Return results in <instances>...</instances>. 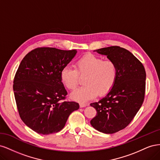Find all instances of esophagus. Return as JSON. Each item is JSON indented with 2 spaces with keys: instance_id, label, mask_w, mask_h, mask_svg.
Segmentation results:
<instances>
[{
  "instance_id": "1",
  "label": "esophagus",
  "mask_w": 160,
  "mask_h": 160,
  "mask_svg": "<svg viewBox=\"0 0 160 160\" xmlns=\"http://www.w3.org/2000/svg\"><path fill=\"white\" fill-rule=\"evenodd\" d=\"M80 108H85L86 106H87V104H85V103H80Z\"/></svg>"
}]
</instances>
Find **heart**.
I'll return each mask as SVG.
<instances>
[{
  "label": "heart",
  "instance_id": "obj_1",
  "mask_svg": "<svg viewBox=\"0 0 160 160\" xmlns=\"http://www.w3.org/2000/svg\"><path fill=\"white\" fill-rule=\"evenodd\" d=\"M75 69L65 67L61 71L62 83L69 90L78 85L80 77H85V86L76 89L71 98L81 103L93 99L99 95L107 94L115 85L118 77L116 64L111 61H104L102 58L93 55H86L77 60Z\"/></svg>",
  "mask_w": 160,
  "mask_h": 160
}]
</instances>
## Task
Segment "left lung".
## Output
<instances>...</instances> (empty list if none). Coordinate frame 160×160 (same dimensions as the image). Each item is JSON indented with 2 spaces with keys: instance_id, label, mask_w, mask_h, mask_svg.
<instances>
[{
  "instance_id": "left-lung-1",
  "label": "left lung",
  "mask_w": 160,
  "mask_h": 160,
  "mask_svg": "<svg viewBox=\"0 0 160 160\" xmlns=\"http://www.w3.org/2000/svg\"><path fill=\"white\" fill-rule=\"evenodd\" d=\"M95 51L107 56L118 69L113 88L98 102L90 104L97 111L91 125L100 132L111 134L126 128L142 107L146 73L142 62L122 47L111 46Z\"/></svg>"
}]
</instances>
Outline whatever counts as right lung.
Returning a JSON list of instances; mask_svg holds the SVG:
<instances>
[{
  "instance_id": "obj_1",
  "label": "right lung",
  "mask_w": 160,
  "mask_h": 160,
  "mask_svg": "<svg viewBox=\"0 0 160 160\" xmlns=\"http://www.w3.org/2000/svg\"><path fill=\"white\" fill-rule=\"evenodd\" d=\"M77 54L52 47L37 48L23 58L13 81L19 115L35 132L49 135L65 127L69 115L79 108L74 101H65L67 92L61 71Z\"/></svg>"
}]
</instances>
